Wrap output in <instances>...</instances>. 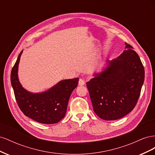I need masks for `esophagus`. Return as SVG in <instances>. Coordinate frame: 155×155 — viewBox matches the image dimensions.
<instances>
[{"instance_id":"esophagus-1","label":"esophagus","mask_w":155,"mask_h":155,"mask_svg":"<svg viewBox=\"0 0 155 155\" xmlns=\"http://www.w3.org/2000/svg\"><path fill=\"white\" fill-rule=\"evenodd\" d=\"M79 86H83V85H84L85 84V81L83 80V79H79Z\"/></svg>"}]
</instances>
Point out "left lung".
<instances>
[{"mask_svg": "<svg viewBox=\"0 0 155 155\" xmlns=\"http://www.w3.org/2000/svg\"><path fill=\"white\" fill-rule=\"evenodd\" d=\"M118 58L107 60L100 72L87 83L94 111L100 118L116 120L132 111L138 101L145 72L138 55L125 43Z\"/></svg>", "mask_w": 155, "mask_h": 155, "instance_id": "left-lung-1", "label": "left lung"}]
</instances>
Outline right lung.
Returning <instances> with one entry per match:
<instances>
[{"label": "right lung", "instance_id": "add662e5", "mask_svg": "<svg viewBox=\"0 0 155 155\" xmlns=\"http://www.w3.org/2000/svg\"><path fill=\"white\" fill-rule=\"evenodd\" d=\"M22 51L18 55L11 73V83L18 107L25 116L39 123L59 122L66 114L70 96L78 87L79 78L61 80L44 92L34 93L27 91L22 86L18 76Z\"/></svg>", "mask_w": 155, "mask_h": 155}]
</instances>
